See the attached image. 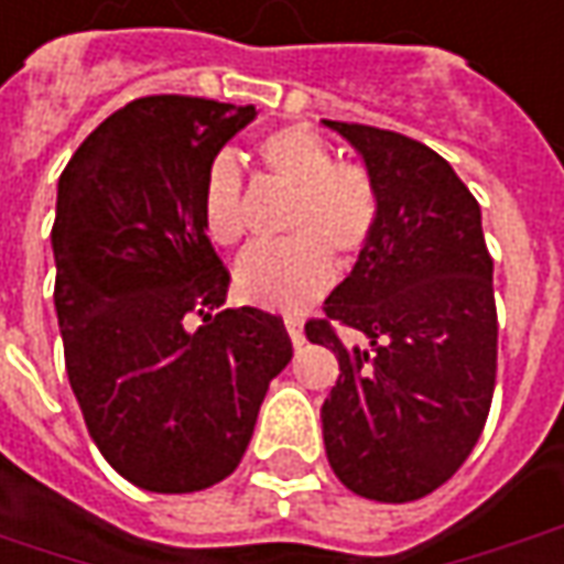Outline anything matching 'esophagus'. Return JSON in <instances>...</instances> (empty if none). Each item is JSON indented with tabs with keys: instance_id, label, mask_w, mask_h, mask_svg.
<instances>
[{
	"instance_id": "esophagus-1",
	"label": "esophagus",
	"mask_w": 564,
	"mask_h": 564,
	"mask_svg": "<svg viewBox=\"0 0 564 564\" xmlns=\"http://www.w3.org/2000/svg\"><path fill=\"white\" fill-rule=\"evenodd\" d=\"M283 327H286V333H290L293 346H302V339H305V336H302V321H299V317H286V321H283Z\"/></svg>"
}]
</instances>
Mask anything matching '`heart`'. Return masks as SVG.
I'll return each instance as SVG.
<instances>
[{
    "mask_svg": "<svg viewBox=\"0 0 564 564\" xmlns=\"http://www.w3.org/2000/svg\"><path fill=\"white\" fill-rule=\"evenodd\" d=\"M252 153L268 185L290 191L283 206L278 247L252 250L237 265V290L243 296L296 312L317 299L339 268L358 262L382 216V197L373 172L355 160H333L330 144L305 122H286L256 138ZM203 228L221 250H234L250 231L243 172L228 156H218L206 172L200 194Z\"/></svg>",
    "mask_w": 564,
    "mask_h": 564,
    "instance_id": "obj_1",
    "label": "heart"
}]
</instances>
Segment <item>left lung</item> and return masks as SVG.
<instances>
[{
  "instance_id": "left-lung-1",
  "label": "left lung",
  "mask_w": 564,
  "mask_h": 564,
  "mask_svg": "<svg viewBox=\"0 0 564 564\" xmlns=\"http://www.w3.org/2000/svg\"><path fill=\"white\" fill-rule=\"evenodd\" d=\"M324 122L361 151L382 197L370 247L305 324L339 361L321 408L327 459L358 497L411 503L466 463L491 411L494 259L478 200L444 156L389 129Z\"/></svg>"
}]
</instances>
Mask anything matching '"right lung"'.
Returning <instances> with one entry per match:
<instances>
[{"label":"right lung","instance_id":"add662e5","mask_svg":"<svg viewBox=\"0 0 564 564\" xmlns=\"http://www.w3.org/2000/svg\"><path fill=\"white\" fill-rule=\"evenodd\" d=\"M256 107L148 95L73 153L52 228L64 364L91 442L132 485L213 488L240 466L268 382L293 358L278 314L221 308L206 172ZM191 313L204 324L186 327Z\"/></svg>","mask_w":564,"mask_h":564}]
</instances>
